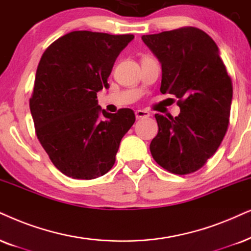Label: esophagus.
<instances>
[{
  "label": "esophagus",
  "mask_w": 251,
  "mask_h": 251,
  "mask_svg": "<svg viewBox=\"0 0 251 251\" xmlns=\"http://www.w3.org/2000/svg\"><path fill=\"white\" fill-rule=\"evenodd\" d=\"M151 116V113L146 110H138L135 111V117L136 119H144V118H148Z\"/></svg>",
  "instance_id": "1"
}]
</instances>
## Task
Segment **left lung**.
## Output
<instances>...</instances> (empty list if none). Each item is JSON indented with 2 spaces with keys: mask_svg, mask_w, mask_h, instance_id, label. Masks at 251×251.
I'll use <instances>...</instances> for the list:
<instances>
[{
  "mask_svg": "<svg viewBox=\"0 0 251 251\" xmlns=\"http://www.w3.org/2000/svg\"><path fill=\"white\" fill-rule=\"evenodd\" d=\"M141 39L162 67L160 91L178 98L174 118L155 115L158 133L151 153L164 169L177 175L201 168L226 134L233 85L214 40L197 27H180Z\"/></svg>",
  "mask_w": 251,
  "mask_h": 251,
  "instance_id": "obj_1",
  "label": "left lung"
}]
</instances>
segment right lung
Returning <instances> with one entry per match:
<instances>
[{"label":"right lung","mask_w":251,"mask_h":251,"mask_svg":"<svg viewBox=\"0 0 251 251\" xmlns=\"http://www.w3.org/2000/svg\"><path fill=\"white\" fill-rule=\"evenodd\" d=\"M133 34L73 31L50 44L38 65L30 110L37 138L66 176L94 179L116 162L123 136L135 122L131 109L109 113L97 93L107 88L119 53Z\"/></svg>","instance_id":"add662e5"}]
</instances>
